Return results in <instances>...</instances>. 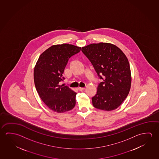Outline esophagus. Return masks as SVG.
Instances as JSON below:
<instances>
[{
	"label": "esophagus",
	"mask_w": 159,
	"mask_h": 159,
	"mask_svg": "<svg viewBox=\"0 0 159 159\" xmlns=\"http://www.w3.org/2000/svg\"><path fill=\"white\" fill-rule=\"evenodd\" d=\"M84 89H85V88H83V87H79V88H78L79 91H83V90H84Z\"/></svg>",
	"instance_id": "esophagus-1"
}]
</instances>
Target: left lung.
<instances>
[{
    "label": "left lung",
    "instance_id": "8db88e82",
    "mask_svg": "<svg viewBox=\"0 0 159 159\" xmlns=\"http://www.w3.org/2000/svg\"><path fill=\"white\" fill-rule=\"evenodd\" d=\"M102 82L92 98L94 107L103 111L117 108L128 95L131 72L128 60L123 51L109 43H92L82 48Z\"/></svg>",
    "mask_w": 159,
    "mask_h": 159
}]
</instances>
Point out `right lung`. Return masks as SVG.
<instances>
[{
    "mask_svg": "<svg viewBox=\"0 0 159 159\" xmlns=\"http://www.w3.org/2000/svg\"><path fill=\"white\" fill-rule=\"evenodd\" d=\"M81 48L63 43L51 46L39 57L34 71L36 91L42 101L52 111L64 113L76 105V93L68 86L60 85L69 59Z\"/></svg>",
    "mask_w": 159,
    "mask_h": 159,
    "instance_id": "obj_1",
    "label": "right lung"
}]
</instances>
